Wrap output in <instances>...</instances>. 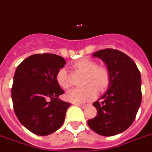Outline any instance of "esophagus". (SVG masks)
Listing matches in <instances>:
<instances>
[{
	"instance_id": "obj_1",
	"label": "esophagus",
	"mask_w": 152,
	"mask_h": 152,
	"mask_svg": "<svg viewBox=\"0 0 152 152\" xmlns=\"http://www.w3.org/2000/svg\"><path fill=\"white\" fill-rule=\"evenodd\" d=\"M76 105L80 107L81 108H87V104H76Z\"/></svg>"
}]
</instances>
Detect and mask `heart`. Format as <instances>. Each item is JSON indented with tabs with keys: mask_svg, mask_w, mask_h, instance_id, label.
<instances>
[{
	"mask_svg": "<svg viewBox=\"0 0 152 152\" xmlns=\"http://www.w3.org/2000/svg\"><path fill=\"white\" fill-rule=\"evenodd\" d=\"M76 70L86 73L84 84L83 89H76L67 94V99L72 102H90L95 97L97 91H105L110 84L111 74L109 70L104 66H97L94 60L88 58L80 59L72 65ZM56 82L62 89H69L70 81L65 69H61L56 74Z\"/></svg>",
	"mask_w": 152,
	"mask_h": 152,
	"instance_id": "b5f03b06",
	"label": "heart"
}]
</instances>
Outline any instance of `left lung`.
Instances as JSON below:
<instances>
[{"mask_svg": "<svg viewBox=\"0 0 152 152\" xmlns=\"http://www.w3.org/2000/svg\"><path fill=\"white\" fill-rule=\"evenodd\" d=\"M108 66L111 82L108 91L94 102L97 115L87 121L89 127L102 136L123 133L135 119L142 99L141 77L133 59L118 50L107 48L94 53Z\"/></svg>", "mask_w": 152, "mask_h": 152, "instance_id": "1", "label": "left lung"}]
</instances>
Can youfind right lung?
Segmentation results:
<instances>
[{
    "label": "right lung",
    "instance_id": "1",
    "mask_svg": "<svg viewBox=\"0 0 152 152\" xmlns=\"http://www.w3.org/2000/svg\"><path fill=\"white\" fill-rule=\"evenodd\" d=\"M65 63L59 55L36 54L16 69L12 87L13 108L19 122L34 134L47 136L63 124L70 103L58 98L64 91L55 77Z\"/></svg>",
    "mask_w": 152,
    "mask_h": 152
}]
</instances>
